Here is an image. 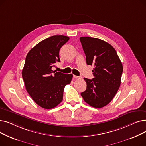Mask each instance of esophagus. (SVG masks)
<instances>
[{
    "mask_svg": "<svg viewBox=\"0 0 146 146\" xmlns=\"http://www.w3.org/2000/svg\"><path fill=\"white\" fill-rule=\"evenodd\" d=\"M73 78H74V79H82V77H81V76H75V75H74V76H73Z\"/></svg>",
    "mask_w": 146,
    "mask_h": 146,
    "instance_id": "esophagus-1",
    "label": "esophagus"
}]
</instances>
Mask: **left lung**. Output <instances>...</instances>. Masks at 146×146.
Returning <instances> with one entry per match:
<instances>
[{
	"mask_svg": "<svg viewBox=\"0 0 146 146\" xmlns=\"http://www.w3.org/2000/svg\"><path fill=\"white\" fill-rule=\"evenodd\" d=\"M88 65H94V78H84L87 84L81 93L84 101L91 106L101 108L108 104L121 85L123 67L111 45L98 38L80 37Z\"/></svg>",
	"mask_w": 146,
	"mask_h": 146,
	"instance_id": "8db88e82",
	"label": "left lung"
}]
</instances>
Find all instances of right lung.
Masks as SVG:
<instances>
[{
    "label": "right lung",
    "instance_id": "1",
    "mask_svg": "<svg viewBox=\"0 0 146 146\" xmlns=\"http://www.w3.org/2000/svg\"><path fill=\"white\" fill-rule=\"evenodd\" d=\"M69 40L64 35H54L41 41L27 54L22 72L27 91L44 109H51L63 100L64 87L72 79V74L52 70L60 62L59 51Z\"/></svg>",
    "mask_w": 146,
    "mask_h": 146
}]
</instances>
